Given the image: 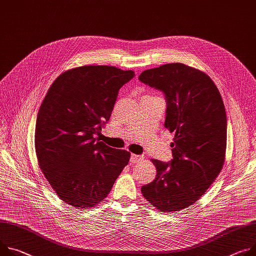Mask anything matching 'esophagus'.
Listing matches in <instances>:
<instances>
[{"mask_svg":"<svg viewBox=\"0 0 256 256\" xmlns=\"http://www.w3.org/2000/svg\"><path fill=\"white\" fill-rule=\"evenodd\" d=\"M143 156L141 155H136V154H132L130 155V161L132 162V164H138V162H140L143 160Z\"/></svg>","mask_w":256,"mask_h":256,"instance_id":"1","label":"esophagus"}]
</instances>
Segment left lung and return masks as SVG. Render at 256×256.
I'll list each match as a JSON object with an SVG mask.
<instances>
[{"mask_svg":"<svg viewBox=\"0 0 256 256\" xmlns=\"http://www.w3.org/2000/svg\"><path fill=\"white\" fill-rule=\"evenodd\" d=\"M138 80L164 92V126L174 132L172 159H152L156 178L141 191L158 210L178 212L195 203L222 168L226 147L224 105L210 78L182 63L148 69Z\"/></svg>","mask_w":256,"mask_h":256,"instance_id":"1","label":"left lung"}]
</instances>
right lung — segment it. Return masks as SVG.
<instances>
[{
  "mask_svg": "<svg viewBox=\"0 0 256 256\" xmlns=\"http://www.w3.org/2000/svg\"><path fill=\"white\" fill-rule=\"evenodd\" d=\"M132 70L88 65L59 76L36 118V152L40 168L59 198L88 208L102 201L128 164L130 153L100 141L120 88Z\"/></svg>",
  "mask_w": 256,
  "mask_h": 256,
  "instance_id": "1",
  "label": "right lung"
}]
</instances>
